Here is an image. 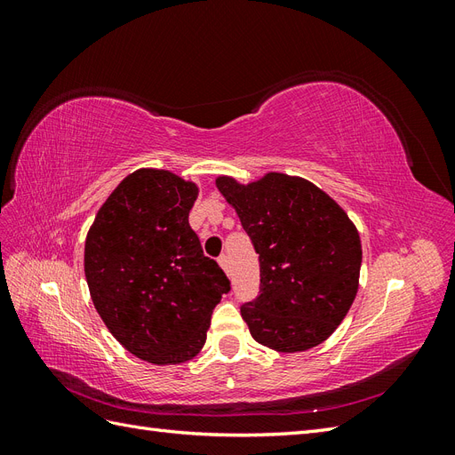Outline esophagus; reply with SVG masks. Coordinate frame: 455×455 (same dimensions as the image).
Returning <instances> with one entry per match:
<instances>
[{
	"label": "esophagus",
	"mask_w": 455,
	"mask_h": 455,
	"mask_svg": "<svg viewBox=\"0 0 455 455\" xmlns=\"http://www.w3.org/2000/svg\"><path fill=\"white\" fill-rule=\"evenodd\" d=\"M218 264L222 266V269L226 271V273H229V258H228V254H222L218 258Z\"/></svg>",
	"instance_id": "34e87169"
}]
</instances>
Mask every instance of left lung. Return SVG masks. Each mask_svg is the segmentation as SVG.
<instances>
[{
	"label": "left lung",
	"mask_w": 455,
	"mask_h": 455,
	"mask_svg": "<svg viewBox=\"0 0 455 455\" xmlns=\"http://www.w3.org/2000/svg\"><path fill=\"white\" fill-rule=\"evenodd\" d=\"M259 259V294L241 306L252 338L281 353L323 343L359 291V231L341 206L304 178L269 172L241 186L216 180Z\"/></svg>",
	"instance_id": "1"
}]
</instances>
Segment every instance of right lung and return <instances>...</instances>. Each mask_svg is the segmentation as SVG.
<instances>
[{
    "mask_svg": "<svg viewBox=\"0 0 455 455\" xmlns=\"http://www.w3.org/2000/svg\"><path fill=\"white\" fill-rule=\"evenodd\" d=\"M197 194L169 171L140 169L112 191L87 233L96 311L123 347L154 364L194 359L231 288L189 228Z\"/></svg>",
    "mask_w": 455,
    "mask_h": 455,
    "instance_id": "1",
    "label": "right lung"
}]
</instances>
